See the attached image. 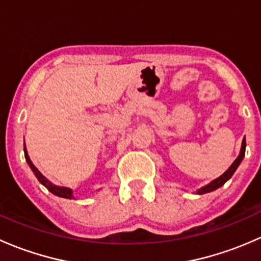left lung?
<instances>
[{"label":"left lung","instance_id":"8db88e82","mask_svg":"<svg viewBox=\"0 0 261 261\" xmlns=\"http://www.w3.org/2000/svg\"><path fill=\"white\" fill-rule=\"evenodd\" d=\"M245 147H246V141H245V138H244L243 145H241L240 154H239V156L236 158L235 162L232 163V165H231V167L228 168V169L226 170V172L223 173V174L221 175L220 178H217V179H215L213 181H211V183H210L208 186H206V187H203V188L198 189V191H197V193H198V194L208 193V192H212V191H215V189H217V188H220V187H222L223 184L226 183V181L230 179V178L232 177L233 173H235V170L238 169L239 165H240L241 160L244 159V156H245Z\"/></svg>","mask_w":261,"mask_h":261}]
</instances>
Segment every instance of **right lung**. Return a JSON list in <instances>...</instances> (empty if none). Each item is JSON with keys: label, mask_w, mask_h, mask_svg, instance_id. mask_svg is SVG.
Segmentation results:
<instances>
[{"label": "right lung", "mask_w": 261, "mask_h": 261, "mask_svg": "<svg viewBox=\"0 0 261 261\" xmlns=\"http://www.w3.org/2000/svg\"><path fill=\"white\" fill-rule=\"evenodd\" d=\"M23 151H25V159L26 162H28V164L30 165V168L33 169L34 174L36 175V178H38L39 181H40L41 184H43L44 187H45L46 189H48L49 192H51L53 194H55V196L58 197H62V198H73V192L72 189L69 188H65V187H58V186H54L53 183H50V181L46 179L45 177H44L43 174H41L40 172H39L38 169H36L35 165L33 164V162L30 160V158H29V154H28V150H26V146H23Z\"/></svg>", "instance_id": "add662e5"}]
</instances>
